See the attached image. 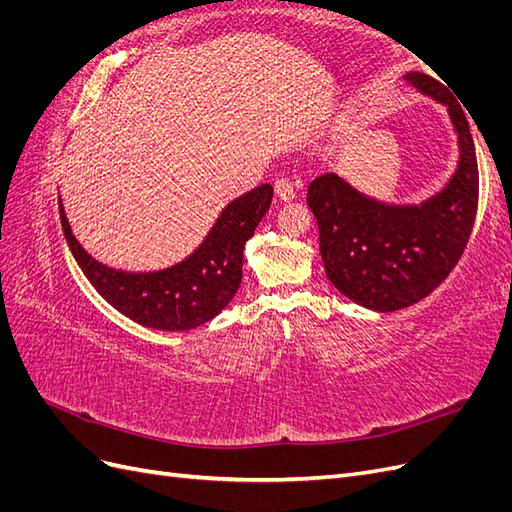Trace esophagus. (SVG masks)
I'll use <instances>...</instances> for the list:
<instances>
[{
  "instance_id": "esophagus-1",
  "label": "esophagus",
  "mask_w": 512,
  "mask_h": 512,
  "mask_svg": "<svg viewBox=\"0 0 512 512\" xmlns=\"http://www.w3.org/2000/svg\"><path fill=\"white\" fill-rule=\"evenodd\" d=\"M273 190H275V196L284 200V203H288V200L294 198V190H292V185H290L288 179H277L275 185H273Z\"/></svg>"
}]
</instances>
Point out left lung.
Wrapping results in <instances>:
<instances>
[{
  "instance_id": "left-lung-1",
  "label": "left lung",
  "mask_w": 512,
  "mask_h": 512,
  "mask_svg": "<svg viewBox=\"0 0 512 512\" xmlns=\"http://www.w3.org/2000/svg\"><path fill=\"white\" fill-rule=\"evenodd\" d=\"M421 94L444 104L457 134L459 160L444 190L421 205H389L335 173L307 188L331 284L367 309L395 312L436 290L466 250L478 207V166L461 104L423 72L404 74Z\"/></svg>"
}]
</instances>
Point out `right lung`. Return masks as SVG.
<instances>
[{"label": "right lung", "mask_w": 512, "mask_h": 512, "mask_svg": "<svg viewBox=\"0 0 512 512\" xmlns=\"http://www.w3.org/2000/svg\"><path fill=\"white\" fill-rule=\"evenodd\" d=\"M273 188L262 183L228 203L209 235L173 267L130 273L91 258L72 235L59 198L61 228L74 260L100 297L130 320L158 331H190L218 316L235 297L243 275V247L271 207Z\"/></svg>", "instance_id": "1"}]
</instances>
